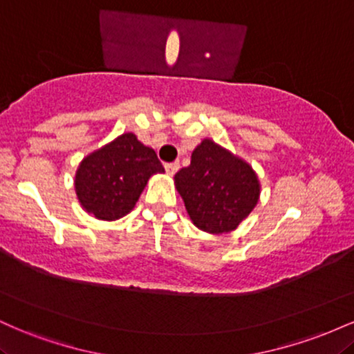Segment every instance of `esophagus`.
I'll list each match as a JSON object with an SVG mask.
<instances>
[{"label": "esophagus", "instance_id": "esophagus-1", "mask_svg": "<svg viewBox=\"0 0 354 354\" xmlns=\"http://www.w3.org/2000/svg\"><path fill=\"white\" fill-rule=\"evenodd\" d=\"M165 169H166V173L169 174V176H173V174L176 173L178 169H180V165H178V163H166Z\"/></svg>", "mask_w": 354, "mask_h": 354}]
</instances>
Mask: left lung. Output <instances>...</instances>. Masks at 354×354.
<instances>
[{"mask_svg":"<svg viewBox=\"0 0 354 354\" xmlns=\"http://www.w3.org/2000/svg\"><path fill=\"white\" fill-rule=\"evenodd\" d=\"M191 221L206 233L238 228L259 200V181L246 161L211 140L191 154V165L174 174Z\"/></svg>","mask_w":354,"mask_h":354,"instance_id":"1","label":"left lung"}]
</instances>
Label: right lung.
Returning a JSON list of instances; mask_svg holds the SVG:
<instances>
[{
	"label": "right lung",
	"mask_w": 354,
	"mask_h": 354,
	"mask_svg": "<svg viewBox=\"0 0 354 354\" xmlns=\"http://www.w3.org/2000/svg\"><path fill=\"white\" fill-rule=\"evenodd\" d=\"M165 168L154 149L124 133L80 163L75 178L76 196L98 219L123 218L135 208L146 183Z\"/></svg>",
	"instance_id": "obj_1"
}]
</instances>
